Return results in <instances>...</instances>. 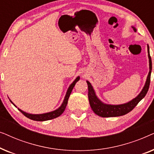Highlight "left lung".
Listing matches in <instances>:
<instances>
[{
  "label": "left lung",
  "mask_w": 154,
  "mask_h": 154,
  "mask_svg": "<svg viewBox=\"0 0 154 154\" xmlns=\"http://www.w3.org/2000/svg\"><path fill=\"white\" fill-rule=\"evenodd\" d=\"M132 29L136 32L137 30L134 26ZM147 50H148V57L149 59V72L147 76L146 83L143 88V89L140 94L136 97L133 100L130 101L129 102L125 103L123 104L119 105H111L106 104L103 103L99 100L97 97L95 92L92 88V86L89 81H87L88 86V99H89V102L90 106L94 111V113L101 117H116L121 116L125 114H127L130 111H131L134 107H135L139 102L144 97L147 92L149 90V85H150L151 80V69H152V62H151V58L149 53V47L147 46Z\"/></svg>",
  "instance_id": "left-lung-1"
}]
</instances>
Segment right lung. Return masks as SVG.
Segmentation results:
<instances>
[{
  "label": "right lung",
  "instance_id": "1",
  "mask_svg": "<svg viewBox=\"0 0 154 154\" xmlns=\"http://www.w3.org/2000/svg\"><path fill=\"white\" fill-rule=\"evenodd\" d=\"M79 79H80V77L78 76L76 79H75V81L71 84L70 86H69L68 88V90H67L66 96H65L64 100V101H63V103L57 109H56V110L51 111V112H49V113H43V114H31V113L24 112V111H23L22 110H21V109H18L19 111H21V112H22L23 114L25 116L28 118V119L33 120V121H48V120H51V119H55V118H57V117H59L60 115H62V113L64 112L65 109H66L67 103H68V100L69 98V96H70V94L71 93V91H72L73 88L75 86V83H76L77 82L79 81ZM10 101L12 102V104H13L11 100H10ZM13 105L14 106H16L14 104H13Z\"/></svg>",
  "mask_w": 154,
  "mask_h": 154
}]
</instances>
